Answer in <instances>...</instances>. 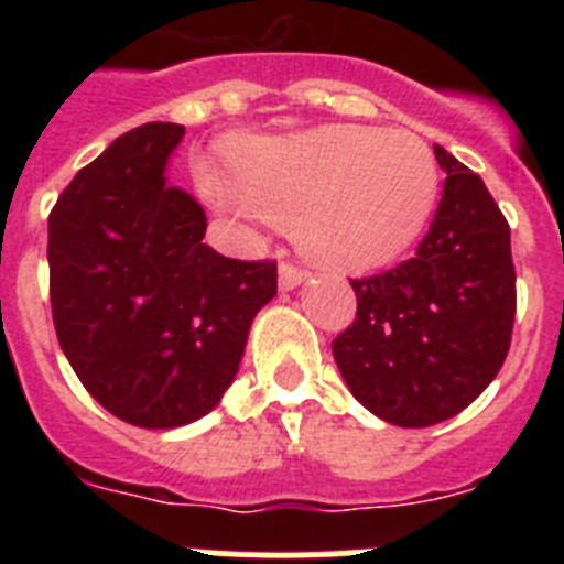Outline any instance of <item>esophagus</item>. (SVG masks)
<instances>
[{
    "mask_svg": "<svg viewBox=\"0 0 564 564\" xmlns=\"http://www.w3.org/2000/svg\"><path fill=\"white\" fill-rule=\"evenodd\" d=\"M305 279L307 273L302 271V268L293 265V262H282V265H279V288H282V291H293V288L302 285Z\"/></svg>",
    "mask_w": 564,
    "mask_h": 564,
    "instance_id": "esophagus-1",
    "label": "esophagus"
}]
</instances>
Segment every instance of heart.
I'll list each match as a JSON object with an SVG mask.
<instances>
[{"label":"heart","mask_w":564,"mask_h":564,"mask_svg":"<svg viewBox=\"0 0 564 564\" xmlns=\"http://www.w3.org/2000/svg\"><path fill=\"white\" fill-rule=\"evenodd\" d=\"M231 174L228 183L203 172L217 206L291 226L313 262L338 271L401 257L430 223L441 186L423 138L358 123L253 138L234 149Z\"/></svg>","instance_id":"1"}]
</instances>
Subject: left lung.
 I'll return each mask as SVG.
<instances>
[{
    "label": "left lung",
    "mask_w": 564,
    "mask_h": 564,
    "mask_svg": "<svg viewBox=\"0 0 564 564\" xmlns=\"http://www.w3.org/2000/svg\"><path fill=\"white\" fill-rule=\"evenodd\" d=\"M441 206L415 257L352 279L358 311L333 341L356 401L381 421H449L495 381L511 344L517 276L511 231L486 183L443 147Z\"/></svg>",
    "instance_id": "8db88e82"
}]
</instances>
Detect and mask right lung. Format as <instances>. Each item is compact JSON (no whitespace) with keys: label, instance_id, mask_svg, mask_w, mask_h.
Here are the masks:
<instances>
[{"label":"right lung","instance_id":"right-lung-1","mask_svg":"<svg viewBox=\"0 0 564 564\" xmlns=\"http://www.w3.org/2000/svg\"><path fill=\"white\" fill-rule=\"evenodd\" d=\"M181 123H143L84 166L47 220L58 344L87 392L143 430H177L223 401L276 262L203 242L206 212L166 177Z\"/></svg>","mask_w":564,"mask_h":564}]
</instances>
